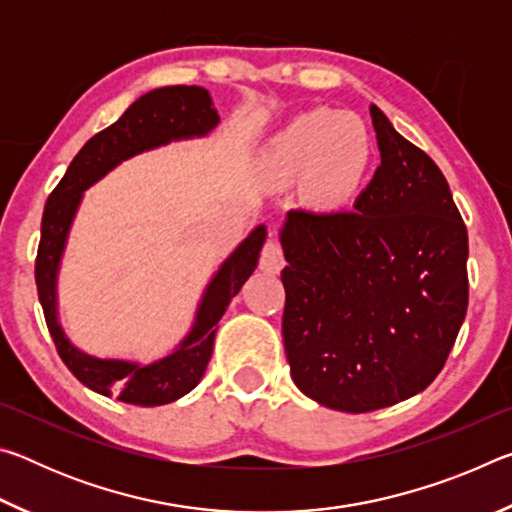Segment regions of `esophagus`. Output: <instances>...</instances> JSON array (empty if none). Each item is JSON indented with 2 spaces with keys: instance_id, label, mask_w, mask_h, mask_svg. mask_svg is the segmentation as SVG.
<instances>
[{
  "instance_id": "esophagus-1",
  "label": "esophagus",
  "mask_w": 512,
  "mask_h": 512,
  "mask_svg": "<svg viewBox=\"0 0 512 512\" xmlns=\"http://www.w3.org/2000/svg\"><path fill=\"white\" fill-rule=\"evenodd\" d=\"M284 266V253L282 246L275 239H268L262 250V259H259V268L266 273H280Z\"/></svg>"
}]
</instances>
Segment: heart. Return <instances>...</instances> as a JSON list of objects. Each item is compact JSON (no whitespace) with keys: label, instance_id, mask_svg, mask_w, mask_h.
Segmentation results:
<instances>
[{"label":"heart","instance_id":"1","mask_svg":"<svg viewBox=\"0 0 512 512\" xmlns=\"http://www.w3.org/2000/svg\"><path fill=\"white\" fill-rule=\"evenodd\" d=\"M370 155V137L357 117L314 110L273 137L262 155V171L273 183L307 176V189L316 201L341 205L359 192Z\"/></svg>","mask_w":512,"mask_h":512}]
</instances>
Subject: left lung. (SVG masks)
<instances>
[{
    "label": "left lung",
    "mask_w": 512,
    "mask_h": 512,
    "mask_svg": "<svg viewBox=\"0 0 512 512\" xmlns=\"http://www.w3.org/2000/svg\"><path fill=\"white\" fill-rule=\"evenodd\" d=\"M381 164L343 212H287L284 352L311 400L366 413L424 391L467 311V230L427 153L370 106Z\"/></svg>",
    "instance_id": "1"
}]
</instances>
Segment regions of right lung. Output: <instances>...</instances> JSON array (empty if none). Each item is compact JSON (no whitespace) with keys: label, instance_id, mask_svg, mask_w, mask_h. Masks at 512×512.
Segmentation results:
<instances>
[{"label":"right lung","instance_id":"add662e5","mask_svg":"<svg viewBox=\"0 0 512 512\" xmlns=\"http://www.w3.org/2000/svg\"><path fill=\"white\" fill-rule=\"evenodd\" d=\"M219 124L210 92L198 85H169L142 94L115 124L85 142L69 164L63 180L51 192L42 214L36 259L38 298L51 339L65 366L90 391L135 406L176 402L203 379L212 357L216 323L257 268L266 241V225H257L212 275L196 307L194 325L167 357L151 363L131 359H103L83 352L67 339L58 323V273L65 246L79 212L85 189L133 155L169 142L205 137Z\"/></svg>","mask_w":512,"mask_h":512}]
</instances>
